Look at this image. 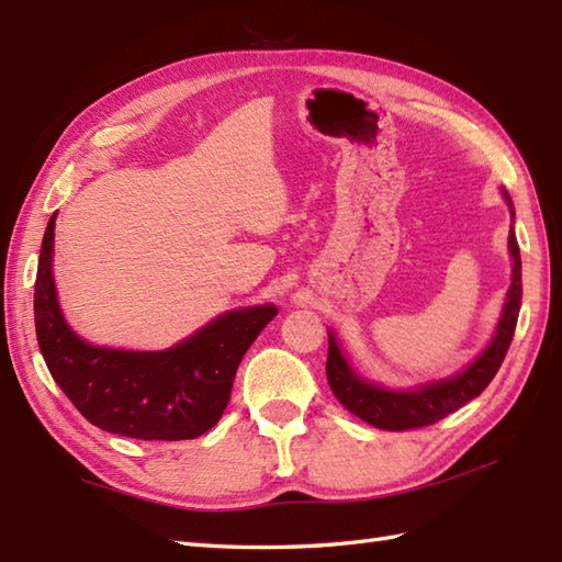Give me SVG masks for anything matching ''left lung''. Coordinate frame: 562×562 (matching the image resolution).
<instances>
[{"label": "left lung", "mask_w": 562, "mask_h": 562, "mask_svg": "<svg viewBox=\"0 0 562 562\" xmlns=\"http://www.w3.org/2000/svg\"><path fill=\"white\" fill-rule=\"evenodd\" d=\"M503 193L507 207H509V258H512V282L505 296L503 312H499L497 326L493 338L487 340L485 348L479 352V357L471 364H465L461 372L432 379L425 384L405 386V389H391L386 384H376L369 381L362 374L355 372L348 357H345L338 338L333 336L328 328V362H326V376L330 391L336 393V398L355 413L360 420L374 425L379 429H411V427H425L435 425L441 417L459 411L461 405L481 396L485 386L491 384L493 376L497 374L499 364H503L507 348L515 336L517 316L521 308V256L519 244L515 236V205L507 190Z\"/></svg>", "instance_id": "1"}]
</instances>
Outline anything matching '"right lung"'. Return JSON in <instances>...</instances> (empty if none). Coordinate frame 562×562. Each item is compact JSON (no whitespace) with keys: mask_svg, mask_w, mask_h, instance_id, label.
Segmentation results:
<instances>
[{"mask_svg":"<svg viewBox=\"0 0 562 562\" xmlns=\"http://www.w3.org/2000/svg\"><path fill=\"white\" fill-rule=\"evenodd\" d=\"M55 220L45 226L33 314L35 336L55 384L105 432L135 439H195L220 423L238 362L278 316L266 302L214 316L166 350H121L77 336L57 300Z\"/></svg>","mask_w":562,"mask_h":562,"instance_id":"right-lung-1","label":"right lung"}]
</instances>
